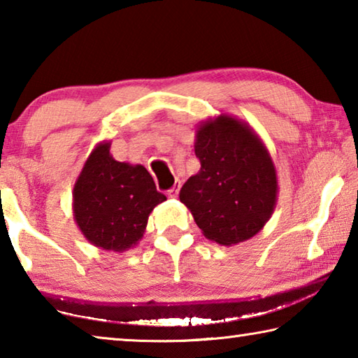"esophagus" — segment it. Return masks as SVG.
Listing matches in <instances>:
<instances>
[{"label":"esophagus","instance_id":"esophagus-1","mask_svg":"<svg viewBox=\"0 0 358 358\" xmlns=\"http://www.w3.org/2000/svg\"><path fill=\"white\" fill-rule=\"evenodd\" d=\"M180 186H181V183H180V180H177L175 181V185L171 187V189L167 191V194H169V197H177L178 196V191H180Z\"/></svg>","mask_w":358,"mask_h":358}]
</instances>
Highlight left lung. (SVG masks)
Returning a JSON list of instances; mask_svg holds the SVG:
<instances>
[{"label":"left lung","instance_id":"8db88e82","mask_svg":"<svg viewBox=\"0 0 358 358\" xmlns=\"http://www.w3.org/2000/svg\"><path fill=\"white\" fill-rule=\"evenodd\" d=\"M194 151L201 171L181 187L180 201L203 237L222 246L252 238L278 201L276 167L262 138L245 121L221 113L197 124Z\"/></svg>","mask_w":358,"mask_h":358}]
</instances>
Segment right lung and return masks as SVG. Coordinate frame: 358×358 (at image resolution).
I'll use <instances>...</instances> for the list:
<instances>
[{"label":"right lung","instance_id":"obj_1","mask_svg":"<svg viewBox=\"0 0 358 358\" xmlns=\"http://www.w3.org/2000/svg\"><path fill=\"white\" fill-rule=\"evenodd\" d=\"M166 199L147 169L113 159L110 141H102L76 180L72 213L88 243L124 252L142 240L150 213Z\"/></svg>","mask_w":358,"mask_h":358}]
</instances>
